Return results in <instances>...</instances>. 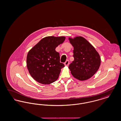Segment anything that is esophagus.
Listing matches in <instances>:
<instances>
[{
    "mask_svg": "<svg viewBox=\"0 0 121 121\" xmlns=\"http://www.w3.org/2000/svg\"><path fill=\"white\" fill-rule=\"evenodd\" d=\"M69 60H66V61L64 63V65L65 66H68L69 65Z\"/></svg>",
    "mask_w": 121,
    "mask_h": 121,
    "instance_id": "obj_1",
    "label": "esophagus"
}]
</instances>
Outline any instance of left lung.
Returning <instances> with one entry per match:
<instances>
[{
  "label": "left lung",
  "instance_id": "8db88e82",
  "mask_svg": "<svg viewBox=\"0 0 121 121\" xmlns=\"http://www.w3.org/2000/svg\"><path fill=\"white\" fill-rule=\"evenodd\" d=\"M74 48V61L69 64L73 76L81 81L87 80L97 72L101 64V58L95 48L82 37L69 38Z\"/></svg>",
  "mask_w": 121,
  "mask_h": 121
}]
</instances>
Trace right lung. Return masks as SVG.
<instances>
[{
	"label": "right lung",
	"instance_id": "add662e5",
	"mask_svg": "<svg viewBox=\"0 0 121 121\" xmlns=\"http://www.w3.org/2000/svg\"><path fill=\"white\" fill-rule=\"evenodd\" d=\"M65 39V37H47L29 51L27 66L35 80L43 84H49L58 79L61 69L65 66L60 62L59 53L55 48Z\"/></svg>",
	"mask_w": 121,
	"mask_h": 121
}]
</instances>
